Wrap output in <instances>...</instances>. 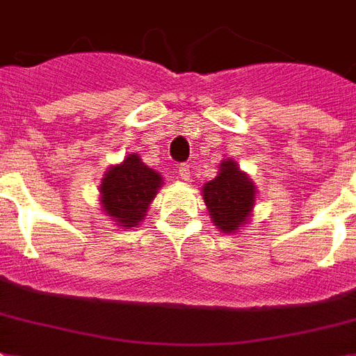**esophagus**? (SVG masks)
<instances>
[{
    "mask_svg": "<svg viewBox=\"0 0 356 356\" xmlns=\"http://www.w3.org/2000/svg\"><path fill=\"white\" fill-rule=\"evenodd\" d=\"M177 173H179V177L183 179V181H188V179H190V166H188V164H181Z\"/></svg>",
    "mask_w": 356,
    "mask_h": 356,
    "instance_id": "esophagus-1",
    "label": "esophagus"
}]
</instances>
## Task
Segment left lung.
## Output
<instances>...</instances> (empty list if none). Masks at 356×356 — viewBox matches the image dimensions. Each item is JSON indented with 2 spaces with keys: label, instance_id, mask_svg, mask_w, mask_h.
Here are the masks:
<instances>
[{
  "label": "left lung",
  "instance_id": "obj_1",
  "mask_svg": "<svg viewBox=\"0 0 356 356\" xmlns=\"http://www.w3.org/2000/svg\"><path fill=\"white\" fill-rule=\"evenodd\" d=\"M254 193V184L239 172L234 161H223L218 177L203 188V199L213 225L225 234L238 230L247 221L256 199Z\"/></svg>",
  "mask_w": 356,
  "mask_h": 356
}]
</instances>
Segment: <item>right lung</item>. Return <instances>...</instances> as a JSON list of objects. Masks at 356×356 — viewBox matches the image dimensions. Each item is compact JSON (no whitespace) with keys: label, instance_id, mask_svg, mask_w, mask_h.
I'll use <instances>...</instances> for the list:
<instances>
[{"label":"right lung","instance_id":"add662e5","mask_svg":"<svg viewBox=\"0 0 356 356\" xmlns=\"http://www.w3.org/2000/svg\"><path fill=\"white\" fill-rule=\"evenodd\" d=\"M161 184L163 179L155 170L148 168L137 155H128L102 179L104 210L120 227H135L144 219Z\"/></svg>","mask_w":356,"mask_h":356}]
</instances>
